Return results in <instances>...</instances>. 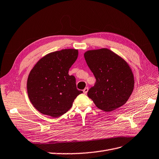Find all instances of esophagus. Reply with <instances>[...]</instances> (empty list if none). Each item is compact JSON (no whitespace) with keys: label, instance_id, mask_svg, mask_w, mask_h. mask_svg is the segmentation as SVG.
Instances as JSON below:
<instances>
[{"label":"esophagus","instance_id":"obj_1","mask_svg":"<svg viewBox=\"0 0 159 159\" xmlns=\"http://www.w3.org/2000/svg\"><path fill=\"white\" fill-rule=\"evenodd\" d=\"M88 90H89V88H85L84 90H83V91H84V93H85V94H86L88 93Z\"/></svg>","mask_w":159,"mask_h":159}]
</instances>
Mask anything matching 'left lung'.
Returning <instances> with one entry per match:
<instances>
[{
  "instance_id": "1",
  "label": "left lung",
  "mask_w": 159,
  "mask_h": 159,
  "mask_svg": "<svg viewBox=\"0 0 159 159\" xmlns=\"http://www.w3.org/2000/svg\"><path fill=\"white\" fill-rule=\"evenodd\" d=\"M84 57L96 79L88 91V97L104 111L121 107L134 88V76L129 64L107 48L88 50Z\"/></svg>"
}]
</instances>
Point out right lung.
Returning <instances> with one entry per match:
<instances>
[{
  "label": "right lung",
  "mask_w": 159,
  "mask_h": 159,
  "mask_svg": "<svg viewBox=\"0 0 159 159\" xmlns=\"http://www.w3.org/2000/svg\"><path fill=\"white\" fill-rule=\"evenodd\" d=\"M78 50L64 49L46 55L30 71L27 91L32 104L41 113L58 117L71 107L83 91L68 71L78 58Z\"/></svg>",
  "instance_id": "add662e5"
}]
</instances>
